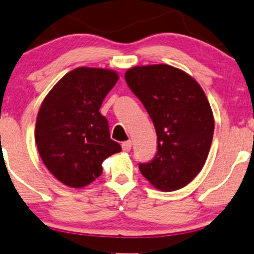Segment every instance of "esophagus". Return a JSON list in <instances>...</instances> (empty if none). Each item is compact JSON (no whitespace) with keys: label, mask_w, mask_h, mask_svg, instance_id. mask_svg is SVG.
<instances>
[{"label":"esophagus","mask_w":254,"mask_h":254,"mask_svg":"<svg viewBox=\"0 0 254 254\" xmlns=\"http://www.w3.org/2000/svg\"><path fill=\"white\" fill-rule=\"evenodd\" d=\"M122 148L124 152H130L131 149V141H125L122 143Z\"/></svg>","instance_id":"esophagus-1"}]
</instances>
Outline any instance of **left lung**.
<instances>
[{"mask_svg": "<svg viewBox=\"0 0 254 254\" xmlns=\"http://www.w3.org/2000/svg\"><path fill=\"white\" fill-rule=\"evenodd\" d=\"M125 80L146 107L158 136V152L140 171L154 188H183L204 168L214 119L204 90L193 77L174 66H135Z\"/></svg>", "mask_w": 254, "mask_h": 254, "instance_id": "1", "label": "left lung"}]
</instances>
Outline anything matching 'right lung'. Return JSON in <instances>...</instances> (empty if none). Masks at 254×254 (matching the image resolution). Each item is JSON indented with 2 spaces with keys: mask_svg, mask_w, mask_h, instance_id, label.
<instances>
[{
  "mask_svg": "<svg viewBox=\"0 0 254 254\" xmlns=\"http://www.w3.org/2000/svg\"><path fill=\"white\" fill-rule=\"evenodd\" d=\"M118 79L113 69L78 67L44 97L35 140L44 165L63 185H90L102 174L105 159L122 150L111 140L107 119L99 111Z\"/></svg>",
  "mask_w": 254,
  "mask_h": 254,
  "instance_id": "1",
  "label": "right lung"
}]
</instances>
